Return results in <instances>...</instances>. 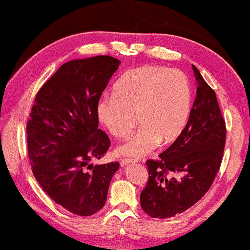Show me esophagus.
<instances>
[{"instance_id": "1", "label": "esophagus", "mask_w": 250, "mask_h": 250, "mask_svg": "<svg viewBox=\"0 0 250 250\" xmlns=\"http://www.w3.org/2000/svg\"><path fill=\"white\" fill-rule=\"evenodd\" d=\"M138 160L136 159H132V158H123L121 159V165L122 166H125V165H128V164H132V163H136Z\"/></svg>"}]
</instances>
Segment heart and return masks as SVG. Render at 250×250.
<instances>
[{
  "mask_svg": "<svg viewBox=\"0 0 250 250\" xmlns=\"http://www.w3.org/2000/svg\"><path fill=\"white\" fill-rule=\"evenodd\" d=\"M190 81L181 70L146 64L125 71L114 86V95H104L97 104L100 122L116 138L129 135L118 153L142 157L163 143L174 142L186 129L192 110Z\"/></svg>",
  "mask_w": 250,
  "mask_h": 250,
  "instance_id": "heart-1",
  "label": "heart"
}]
</instances>
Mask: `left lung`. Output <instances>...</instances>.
<instances>
[{"instance_id":"1","label":"left lung","mask_w":250,"mask_h":250,"mask_svg":"<svg viewBox=\"0 0 250 250\" xmlns=\"http://www.w3.org/2000/svg\"><path fill=\"white\" fill-rule=\"evenodd\" d=\"M198 87L186 129L159 155L146 160L149 179L142 190V209L167 218L193 206L209 190L221 167L227 127L215 91L192 66Z\"/></svg>"}]
</instances>
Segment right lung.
Masks as SVG:
<instances>
[{
  "mask_svg": "<svg viewBox=\"0 0 250 250\" xmlns=\"http://www.w3.org/2000/svg\"><path fill=\"white\" fill-rule=\"evenodd\" d=\"M121 61L109 56L63 63L40 88L27 122V148L34 176L51 199L80 216L107 201L119 163L93 166L110 146L98 128L97 104Z\"/></svg>",
  "mask_w": 250,
  "mask_h": 250,
  "instance_id": "add662e5",
  "label": "right lung"
}]
</instances>
